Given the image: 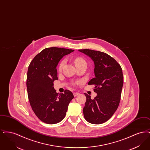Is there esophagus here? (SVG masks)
<instances>
[{"label":"esophagus","mask_w":150,"mask_h":150,"mask_svg":"<svg viewBox=\"0 0 150 150\" xmlns=\"http://www.w3.org/2000/svg\"><path fill=\"white\" fill-rule=\"evenodd\" d=\"M79 94H80V93H78V92H74V97H76L77 96H78Z\"/></svg>","instance_id":"34e87169"}]
</instances>
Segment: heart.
<instances>
[{
	"label": "heart",
	"mask_w": 150,
	"mask_h": 150,
	"mask_svg": "<svg viewBox=\"0 0 150 150\" xmlns=\"http://www.w3.org/2000/svg\"><path fill=\"white\" fill-rule=\"evenodd\" d=\"M66 63V61L64 59L62 61H61V62L59 63V66H58V70L59 71H61L64 67V64ZM74 64H75L76 67L78 66L79 65H81V64H86V61H84V59H83L82 58H80V57H77L75 59H74Z\"/></svg>",
	"instance_id": "1"
}]
</instances>
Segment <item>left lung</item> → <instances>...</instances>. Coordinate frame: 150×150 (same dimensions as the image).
Wrapping results in <instances>:
<instances>
[{
    "mask_svg": "<svg viewBox=\"0 0 150 150\" xmlns=\"http://www.w3.org/2000/svg\"><path fill=\"white\" fill-rule=\"evenodd\" d=\"M78 50L94 62L95 78L88 84L94 85V92L97 94L92 100L85 93L84 116L90 123L100 124L109 120L119 106L124 81L122 69L114 58L105 53L88 49Z\"/></svg>",
    "mask_w": 150,
    "mask_h": 150,
    "instance_id": "8db88e82",
    "label": "left lung"
}]
</instances>
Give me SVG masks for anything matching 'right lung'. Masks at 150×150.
<instances>
[{
	"label": "right lung",
	"mask_w": 150,
	"mask_h": 150,
	"mask_svg": "<svg viewBox=\"0 0 150 150\" xmlns=\"http://www.w3.org/2000/svg\"><path fill=\"white\" fill-rule=\"evenodd\" d=\"M74 51L47 48L38 54L29 65L26 81L29 102L36 116L46 124L62 121L74 98L71 91L65 90L58 95L53 86V81L58 80L57 66L59 61Z\"/></svg>",
	"instance_id": "right-lung-1"
}]
</instances>
